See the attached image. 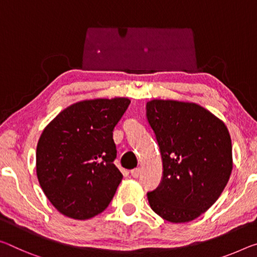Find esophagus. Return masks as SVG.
<instances>
[{"label":"esophagus","instance_id":"obj_1","mask_svg":"<svg viewBox=\"0 0 257 257\" xmlns=\"http://www.w3.org/2000/svg\"><path fill=\"white\" fill-rule=\"evenodd\" d=\"M132 176L134 177V178H137L138 176H140L141 175V169L140 168H136V169H134V170H132Z\"/></svg>","mask_w":257,"mask_h":257}]
</instances>
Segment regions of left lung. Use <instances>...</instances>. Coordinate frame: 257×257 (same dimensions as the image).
Returning a JSON list of instances; mask_svg holds the SVG:
<instances>
[{"label":"left lung","mask_w":257,"mask_h":257,"mask_svg":"<svg viewBox=\"0 0 257 257\" xmlns=\"http://www.w3.org/2000/svg\"><path fill=\"white\" fill-rule=\"evenodd\" d=\"M146 116L164 167L161 183L148 193L151 208L168 222L193 221L229 182L233 167L229 130L208 109L185 101L150 100Z\"/></svg>","instance_id":"1"}]
</instances>
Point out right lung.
Returning a JSON list of instances; mask_svg holds the SVG:
<instances>
[{
  "instance_id": "right-lung-1",
  "label": "right lung",
  "mask_w": 257,
  "mask_h": 257,
  "mask_svg": "<svg viewBox=\"0 0 257 257\" xmlns=\"http://www.w3.org/2000/svg\"><path fill=\"white\" fill-rule=\"evenodd\" d=\"M129 104L122 97L77 101L41 134L36 175L49 201L65 216L91 218L111 202L122 181L113 164V129Z\"/></svg>"
}]
</instances>
